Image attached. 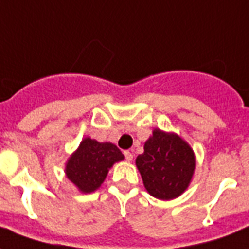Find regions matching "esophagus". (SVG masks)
Masks as SVG:
<instances>
[{
  "mask_svg": "<svg viewBox=\"0 0 249 249\" xmlns=\"http://www.w3.org/2000/svg\"><path fill=\"white\" fill-rule=\"evenodd\" d=\"M124 156H125V159L128 160V161H130V160L133 159V154L130 151H124Z\"/></svg>",
  "mask_w": 249,
  "mask_h": 249,
  "instance_id": "1",
  "label": "esophagus"
}]
</instances>
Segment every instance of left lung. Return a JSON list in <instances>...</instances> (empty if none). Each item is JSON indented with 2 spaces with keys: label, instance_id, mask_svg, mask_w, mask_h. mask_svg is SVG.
I'll return each instance as SVG.
<instances>
[{
  "label": "left lung",
  "instance_id": "left-lung-1",
  "mask_svg": "<svg viewBox=\"0 0 249 249\" xmlns=\"http://www.w3.org/2000/svg\"><path fill=\"white\" fill-rule=\"evenodd\" d=\"M136 164L148 194L169 200L187 189L195 169V156L179 137L155 129Z\"/></svg>",
  "mask_w": 249,
  "mask_h": 249
}]
</instances>
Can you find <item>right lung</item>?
Returning <instances> with one entry per match:
<instances>
[{
  "mask_svg": "<svg viewBox=\"0 0 249 249\" xmlns=\"http://www.w3.org/2000/svg\"><path fill=\"white\" fill-rule=\"evenodd\" d=\"M123 159L124 155L115 144L99 143L95 140L85 138L68 160L66 174L80 191L93 193L105 181L113 163Z\"/></svg>",
  "mask_w": 249,
  "mask_h": 249,
  "instance_id": "add662e5",
  "label": "right lung"
}]
</instances>
